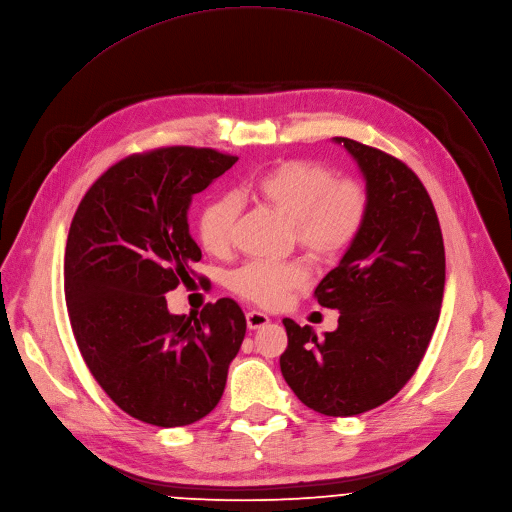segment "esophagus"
<instances>
[{
	"instance_id": "34e87169",
	"label": "esophagus",
	"mask_w": 512,
	"mask_h": 512,
	"mask_svg": "<svg viewBox=\"0 0 512 512\" xmlns=\"http://www.w3.org/2000/svg\"><path fill=\"white\" fill-rule=\"evenodd\" d=\"M268 321H270V317L260 313V311H248L246 313V323H248V329H252V331L264 327Z\"/></svg>"
}]
</instances>
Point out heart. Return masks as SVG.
I'll return each mask as SVG.
<instances>
[{
    "mask_svg": "<svg viewBox=\"0 0 512 512\" xmlns=\"http://www.w3.org/2000/svg\"><path fill=\"white\" fill-rule=\"evenodd\" d=\"M238 197L274 210L292 224L296 244L319 260L341 256L361 234L369 195L361 181L335 177L309 159H284L238 189ZM238 206L218 197L201 210L197 238L210 254H224L234 242ZM311 280V268L300 260L272 264L250 262L230 276L234 292L260 306H278Z\"/></svg>",
    "mask_w": 512,
    "mask_h": 512,
    "instance_id": "b5f03b06",
    "label": "heart"
}]
</instances>
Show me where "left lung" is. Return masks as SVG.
Masks as SVG:
<instances>
[{
	"label": "left lung",
	"mask_w": 512,
	"mask_h": 512,
	"mask_svg": "<svg viewBox=\"0 0 512 512\" xmlns=\"http://www.w3.org/2000/svg\"><path fill=\"white\" fill-rule=\"evenodd\" d=\"M357 161L369 212L339 266L317 286L339 327L315 335L284 319L288 347L280 371L311 410L349 418L389 401L416 373L434 335L446 280V254L434 203L403 161L335 137Z\"/></svg>",
	"instance_id": "8db88e82"
}]
</instances>
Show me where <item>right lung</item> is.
Instances as JSON below:
<instances>
[{
    "label": "right lung",
    "mask_w": 512,
    "mask_h": 512,
    "mask_svg": "<svg viewBox=\"0 0 512 512\" xmlns=\"http://www.w3.org/2000/svg\"><path fill=\"white\" fill-rule=\"evenodd\" d=\"M236 161L197 147L129 155L92 183L72 218L64 292L76 345L98 385L145 424L206 418L244 341L246 317L232 298L199 315H171L165 300L197 278L191 197Z\"/></svg>",
    "instance_id": "obj_1"
}]
</instances>
